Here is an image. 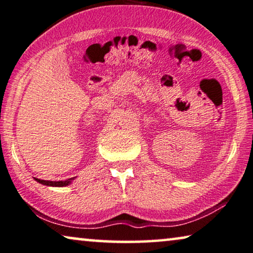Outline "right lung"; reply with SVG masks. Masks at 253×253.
<instances>
[{
  "instance_id": "add662e5",
  "label": "right lung",
  "mask_w": 253,
  "mask_h": 253,
  "mask_svg": "<svg viewBox=\"0 0 253 253\" xmlns=\"http://www.w3.org/2000/svg\"><path fill=\"white\" fill-rule=\"evenodd\" d=\"M35 180L40 182V184L45 185V186H52V187H65L71 184L72 180H74V178H69L67 180H60V181H50V180H41V179L35 178Z\"/></svg>"
}]
</instances>
